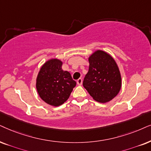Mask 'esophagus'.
I'll return each instance as SVG.
<instances>
[{
	"mask_svg": "<svg viewBox=\"0 0 151 151\" xmlns=\"http://www.w3.org/2000/svg\"><path fill=\"white\" fill-rule=\"evenodd\" d=\"M82 82H83V80H82L81 78H79V79H78L77 81V84L79 85V86H81V85H82Z\"/></svg>",
	"mask_w": 151,
	"mask_h": 151,
	"instance_id": "esophagus-1",
	"label": "esophagus"
}]
</instances>
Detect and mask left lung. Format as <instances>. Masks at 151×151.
Here are the masks:
<instances>
[{"instance_id":"obj_1","label":"left lung","mask_w":151,"mask_h":151,"mask_svg":"<svg viewBox=\"0 0 151 151\" xmlns=\"http://www.w3.org/2000/svg\"><path fill=\"white\" fill-rule=\"evenodd\" d=\"M88 61L83 87L97 102H109L121 88V76L115 60L105 51L98 50L91 55Z\"/></svg>"}]
</instances>
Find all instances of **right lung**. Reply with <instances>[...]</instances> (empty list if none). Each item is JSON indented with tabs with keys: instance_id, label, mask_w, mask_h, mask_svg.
<instances>
[{
	"instance_id": "obj_1",
	"label": "right lung",
	"mask_w": 151,
	"mask_h": 151,
	"mask_svg": "<svg viewBox=\"0 0 151 151\" xmlns=\"http://www.w3.org/2000/svg\"><path fill=\"white\" fill-rule=\"evenodd\" d=\"M63 62L56 58L47 60L42 66L36 79V88L42 100L51 106L61 105L68 100L75 81L69 72L62 70Z\"/></svg>"
}]
</instances>
